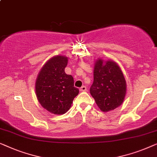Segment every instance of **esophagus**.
<instances>
[{"label": "esophagus", "mask_w": 157, "mask_h": 157, "mask_svg": "<svg viewBox=\"0 0 157 157\" xmlns=\"http://www.w3.org/2000/svg\"><path fill=\"white\" fill-rule=\"evenodd\" d=\"M86 90H87V87H85V86H82V87H81L79 88V91L81 92H85Z\"/></svg>", "instance_id": "1"}]
</instances>
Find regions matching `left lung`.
Returning <instances> with one entry per match:
<instances>
[{
    "label": "left lung",
    "mask_w": 157,
    "mask_h": 157,
    "mask_svg": "<svg viewBox=\"0 0 157 157\" xmlns=\"http://www.w3.org/2000/svg\"><path fill=\"white\" fill-rule=\"evenodd\" d=\"M94 81L90 92L101 111L116 109L124 100L127 83L120 66L115 62L98 58L94 63Z\"/></svg>",
    "instance_id": "obj_1"
}]
</instances>
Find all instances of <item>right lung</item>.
Returning a JSON list of instances; mask_svg holds the SVG:
<instances>
[{
  "label": "right lung",
  "mask_w": 157,
  "mask_h": 157,
  "mask_svg": "<svg viewBox=\"0 0 157 157\" xmlns=\"http://www.w3.org/2000/svg\"><path fill=\"white\" fill-rule=\"evenodd\" d=\"M68 57L56 56L46 62L35 81V94L44 109L54 114L67 112L79 93L72 75L65 72Z\"/></svg>",
  "instance_id": "1"
}]
</instances>
